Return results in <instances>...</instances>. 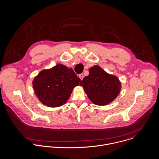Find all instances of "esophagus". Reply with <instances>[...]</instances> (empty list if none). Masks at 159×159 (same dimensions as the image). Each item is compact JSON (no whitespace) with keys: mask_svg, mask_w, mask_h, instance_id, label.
I'll return each instance as SVG.
<instances>
[{"mask_svg":"<svg viewBox=\"0 0 159 159\" xmlns=\"http://www.w3.org/2000/svg\"><path fill=\"white\" fill-rule=\"evenodd\" d=\"M79 78L82 80H83V79H84V74H80L79 75Z\"/></svg>","mask_w":159,"mask_h":159,"instance_id":"1","label":"esophagus"}]
</instances>
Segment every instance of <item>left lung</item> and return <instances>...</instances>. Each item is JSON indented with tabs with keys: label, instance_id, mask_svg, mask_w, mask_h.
Masks as SVG:
<instances>
[{
	"label": "left lung",
	"instance_id": "8db88e82",
	"mask_svg": "<svg viewBox=\"0 0 159 159\" xmlns=\"http://www.w3.org/2000/svg\"><path fill=\"white\" fill-rule=\"evenodd\" d=\"M82 87L93 104L105 106L119 95L122 85L117 76L107 73L100 66L95 65L90 68L89 75L84 78Z\"/></svg>",
	"mask_w": 159,
	"mask_h": 159
}]
</instances>
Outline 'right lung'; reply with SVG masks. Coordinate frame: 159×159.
<instances>
[{"label": "right lung", "instance_id": "1", "mask_svg": "<svg viewBox=\"0 0 159 159\" xmlns=\"http://www.w3.org/2000/svg\"><path fill=\"white\" fill-rule=\"evenodd\" d=\"M33 89L39 100L50 107L64 105L74 88L82 85V80L72 68L58 64L41 70L32 81Z\"/></svg>", "mask_w": 159, "mask_h": 159}]
</instances>
